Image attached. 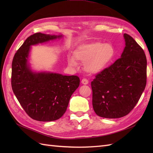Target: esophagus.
<instances>
[{
  "mask_svg": "<svg viewBox=\"0 0 153 153\" xmlns=\"http://www.w3.org/2000/svg\"><path fill=\"white\" fill-rule=\"evenodd\" d=\"M88 83H89V82H88V80H87V79H83L82 80V83L83 84V85H87V84H88Z\"/></svg>",
  "mask_w": 153,
  "mask_h": 153,
  "instance_id": "1",
  "label": "esophagus"
}]
</instances>
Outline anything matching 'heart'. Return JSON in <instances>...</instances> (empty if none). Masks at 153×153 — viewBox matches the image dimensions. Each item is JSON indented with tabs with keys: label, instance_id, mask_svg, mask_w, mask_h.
<instances>
[{
	"label": "heart",
	"instance_id": "obj_1",
	"mask_svg": "<svg viewBox=\"0 0 153 153\" xmlns=\"http://www.w3.org/2000/svg\"><path fill=\"white\" fill-rule=\"evenodd\" d=\"M116 49L111 43L92 42L81 44L74 52L76 60L85 64V70L91 74L101 72L112 62L116 56ZM72 56H68L70 66H76L77 62Z\"/></svg>",
	"mask_w": 153,
	"mask_h": 153
}]
</instances>
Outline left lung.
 Wrapping results in <instances>:
<instances>
[{
	"label": "left lung",
	"instance_id": "8db88e82",
	"mask_svg": "<svg viewBox=\"0 0 153 153\" xmlns=\"http://www.w3.org/2000/svg\"><path fill=\"white\" fill-rule=\"evenodd\" d=\"M126 46L110 67L91 82L93 107L97 115L119 118L130 112L139 101L147 83V58L133 37L123 34Z\"/></svg>",
	"mask_w": 153,
	"mask_h": 153
}]
</instances>
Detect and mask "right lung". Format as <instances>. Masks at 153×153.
<instances>
[{"mask_svg":"<svg viewBox=\"0 0 153 153\" xmlns=\"http://www.w3.org/2000/svg\"><path fill=\"white\" fill-rule=\"evenodd\" d=\"M63 37L62 35L37 33L16 52L12 63V88L22 108L32 119L51 122L66 111L70 97L79 85L77 76L31 70L29 56L31 46Z\"/></svg>","mask_w":153,"mask_h":153,"instance_id":"right-lung-1","label":"right lung"}]
</instances>
